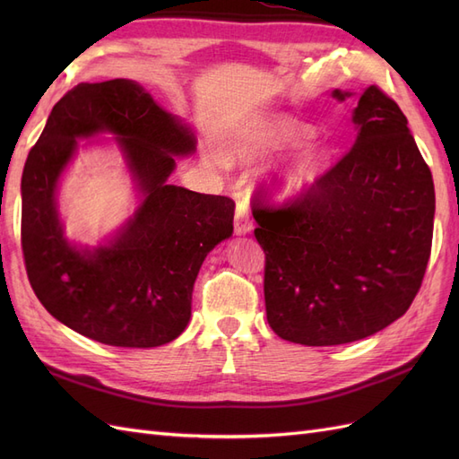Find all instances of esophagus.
Here are the masks:
<instances>
[{
	"label": "esophagus",
	"mask_w": 459,
	"mask_h": 459,
	"mask_svg": "<svg viewBox=\"0 0 459 459\" xmlns=\"http://www.w3.org/2000/svg\"><path fill=\"white\" fill-rule=\"evenodd\" d=\"M235 233L245 235L253 230V220H251V211H248V204L239 201L238 208H235V221H233Z\"/></svg>",
	"instance_id": "1"
}]
</instances>
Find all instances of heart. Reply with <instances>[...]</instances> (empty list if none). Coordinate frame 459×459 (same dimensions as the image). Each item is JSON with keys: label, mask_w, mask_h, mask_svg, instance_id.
Masks as SVG:
<instances>
[{"label": "heart", "mask_w": 459, "mask_h": 459, "mask_svg": "<svg viewBox=\"0 0 459 459\" xmlns=\"http://www.w3.org/2000/svg\"><path fill=\"white\" fill-rule=\"evenodd\" d=\"M314 135V128L285 115H262L247 122L233 135L224 151L230 164H248L272 155L275 151L300 145ZM331 162V149L324 142H309L290 157L275 176V191L281 197H295L312 187Z\"/></svg>", "instance_id": "b5f03b06"}]
</instances>
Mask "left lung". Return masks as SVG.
<instances>
[{
  "label": "left lung",
  "mask_w": 459,
  "mask_h": 459,
  "mask_svg": "<svg viewBox=\"0 0 459 459\" xmlns=\"http://www.w3.org/2000/svg\"><path fill=\"white\" fill-rule=\"evenodd\" d=\"M352 120L354 145L312 187L280 206L255 195L268 324L290 342L373 335L406 314L427 270L435 186L408 120L377 86Z\"/></svg>",
  "instance_id": "obj_1"
}]
</instances>
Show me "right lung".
Masks as SVG:
<instances>
[{"mask_svg":"<svg viewBox=\"0 0 459 459\" xmlns=\"http://www.w3.org/2000/svg\"><path fill=\"white\" fill-rule=\"evenodd\" d=\"M119 137L144 201L117 238L90 252L62 235L54 191L77 140ZM195 135L134 80L78 84L53 107L22 172L21 243L38 300L80 335L124 349H151L182 335L193 283L206 255L233 233L230 197L166 182Z\"/></svg>","mask_w":459,"mask_h":459,"instance_id":"obj_1","label":"right lung"}]
</instances>
